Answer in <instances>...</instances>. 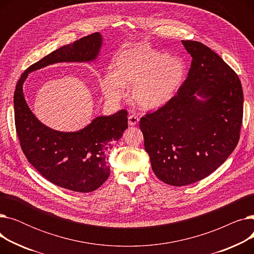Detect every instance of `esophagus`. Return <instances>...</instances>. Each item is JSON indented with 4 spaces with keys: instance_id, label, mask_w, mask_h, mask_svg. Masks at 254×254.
Masks as SVG:
<instances>
[{
    "instance_id": "esophagus-1",
    "label": "esophagus",
    "mask_w": 254,
    "mask_h": 254,
    "mask_svg": "<svg viewBox=\"0 0 254 254\" xmlns=\"http://www.w3.org/2000/svg\"><path fill=\"white\" fill-rule=\"evenodd\" d=\"M139 123V117L135 114H130L128 116V126L130 127H134V126H137Z\"/></svg>"
}]
</instances>
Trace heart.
Returning a JSON list of instances; mask_svg holds the SVG:
<instances>
[{
	"instance_id": "obj_1",
	"label": "heart",
	"mask_w": 254,
	"mask_h": 254,
	"mask_svg": "<svg viewBox=\"0 0 254 254\" xmlns=\"http://www.w3.org/2000/svg\"><path fill=\"white\" fill-rule=\"evenodd\" d=\"M185 63L178 57L143 45L120 51L113 63V71L101 79L104 96L118 101L126 86H131V98L145 109L157 108L171 100L185 77Z\"/></svg>"
}]
</instances>
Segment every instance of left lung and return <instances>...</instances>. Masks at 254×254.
<instances>
[{
    "label": "left lung",
    "instance_id": "8db88e82",
    "mask_svg": "<svg viewBox=\"0 0 254 254\" xmlns=\"http://www.w3.org/2000/svg\"><path fill=\"white\" fill-rule=\"evenodd\" d=\"M182 44L192 58L188 78L174 97L140 119L154 174L174 186L202 180L222 165L236 148L243 120L235 71L201 42Z\"/></svg>",
    "mask_w": 254,
    "mask_h": 254
}]
</instances>
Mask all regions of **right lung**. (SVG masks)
<instances>
[{
	"label": "right lung",
	"instance_id": "obj_1",
	"mask_svg": "<svg viewBox=\"0 0 254 254\" xmlns=\"http://www.w3.org/2000/svg\"><path fill=\"white\" fill-rule=\"evenodd\" d=\"M101 45V35L93 33L52 51L22 73L14 91L15 127L26 159L51 183L77 192L96 190L108 179L110 168L106 165V151L127 129V111L97 117L75 132L55 130L32 113L23 97L22 84L30 72L48 64L93 61Z\"/></svg>",
	"mask_w": 254,
	"mask_h": 254
}]
</instances>
